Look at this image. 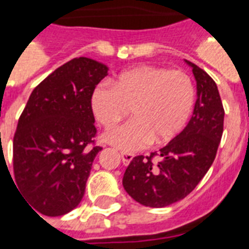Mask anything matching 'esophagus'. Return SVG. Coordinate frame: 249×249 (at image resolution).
<instances>
[{"label": "esophagus", "mask_w": 249, "mask_h": 249, "mask_svg": "<svg viewBox=\"0 0 249 249\" xmlns=\"http://www.w3.org/2000/svg\"><path fill=\"white\" fill-rule=\"evenodd\" d=\"M134 158V154L133 153H129V151H123L121 153V160L124 163L125 166H128L129 163L132 162V159Z\"/></svg>", "instance_id": "obj_1"}]
</instances>
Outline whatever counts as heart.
Segmentation results:
<instances>
[{"instance_id": "1", "label": "heart", "mask_w": 249, "mask_h": 249, "mask_svg": "<svg viewBox=\"0 0 249 249\" xmlns=\"http://www.w3.org/2000/svg\"><path fill=\"white\" fill-rule=\"evenodd\" d=\"M193 103L191 77L160 66L128 70L115 85L102 83L91 95L92 112L104 128L116 126L132 109L133 120L106 134L108 143L124 151L170 141L185 126Z\"/></svg>"}]
</instances>
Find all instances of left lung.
Listing matches in <instances>:
<instances>
[{
    "label": "left lung",
    "mask_w": 249,
    "mask_h": 249,
    "mask_svg": "<svg viewBox=\"0 0 249 249\" xmlns=\"http://www.w3.org/2000/svg\"><path fill=\"white\" fill-rule=\"evenodd\" d=\"M185 62L197 83L191 120L159 154L134 157L123 178L129 196L149 208H164L192 192L213 164L223 133L225 109L217 85L205 70ZM155 155L161 157L157 165L152 163Z\"/></svg>",
    "instance_id": "left-lung-1"
}]
</instances>
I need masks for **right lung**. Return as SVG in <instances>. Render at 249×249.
Here are the masks:
<instances>
[{"instance_id":"1","label":"right lung","mask_w":249,"mask_h":249,"mask_svg":"<svg viewBox=\"0 0 249 249\" xmlns=\"http://www.w3.org/2000/svg\"><path fill=\"white\" fill-rule=\"evenodd\" d=\"M108 68L77 57L34 89L13 141L17 187L32 209L47 217L71 212L82 201L100 146L91 95ZM13 179V178H11Z\"/></svg>"}]
</instances>
